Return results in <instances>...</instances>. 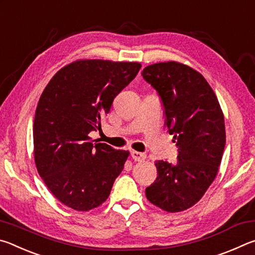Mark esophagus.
Instances as JSON below:
<instances>
[{"label":"esophagus","mask_w":255,"mask_h":255,"mask_svg":"<svg viewBox=\"0 0 255 255\" xmlns=\"http://www.w3.org/2000/svg\"><path fill=\"white\" fill-rule=\"evenodd\" d=\"M130 155H131V158L136 162H141L146 158V154L140 153V152H136V150H132Z\"/></svg>","instance_id":"esophagus-1"}]
</instances>
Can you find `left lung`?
<instances>
[{"instance_id":"8db88e82","label":"left lung","mask_w":255,"mask_h":255,"mask_svg":"<svg viewBox=\"0 0 255 255\" xmlns=\"http://www.w3.org/2000/svg\"><path fill=\"white\" fill-rule=\"evenodd\" d=\"M141 76L161 99L179 153L174 163L155 162L157 178L146 188V197L178 213L197 204L216 178L226 143L224 115L208 82L191 67L157 63L145 67Z\"/></svg>"}]
</instances>
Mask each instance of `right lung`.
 <instances>
[{"label":"right lung","instance_id":"1","mask_svg":"<svg viewBox=\"0 0 255 255\" xmlns=\"http://www.w3.org/2000/svg\"><path fill=\"white\" fill-rule=\"evenodd\" d=\"M140 67L79 60L56 73L41 94L33 123L34 161L47 188L72 209L100 206L124 170L128 152L91 140L89 133Z\"/></svg>","mask_w":255,"mask_h":255}]
</instances>
